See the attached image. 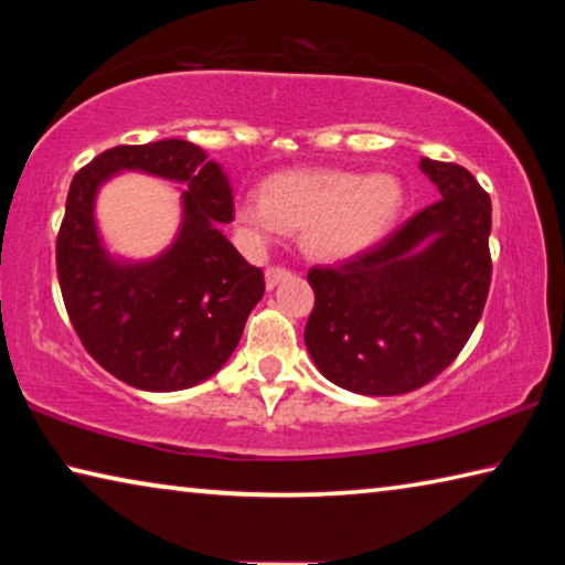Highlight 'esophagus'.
Listing matches in <instances>:
<instances>
[{
	"mask_svg": "<svg viewBox=\"0 0 565 565\" xmlns=\"http://www.w3.org/2000/svg\"><path fill=\"white\" fill-rule=\"evenodd\" d=\"M266 289H269V291H274L276 289V286H279L284 279H289V271H286V269H281V266H269V269H266Z\"/></svg>",
	"mask_w": 565,
	"mask_h": 565,
	"instance_id": "34e87169",
	"label": "esophagus"
}]
</instances>
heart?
I'll return each mask as SVG.
<instances>
[{
  "label": "heart",
  "instance_id": "1",
  "mask_svg": "<svg viewBox=\"0 0 565 565\" xmlns=\"http://www.w3.org/2000/svg\"><path fill=\"white\" fill-rule=\"evenodd\" d=\"M406 206L398 177L343 169L284 171L266 181L264 194L248 191L236 202V222L256 244L284 228H303L313 259L349 262L394 232Z\"/></svg>",
  "mask_w": 565,
  "mask_h": 565
}]
</instances>
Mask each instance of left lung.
Instances as JSON below:
<instances>
[{
    "label": "left lung",
    "mask_w": 565,
    "mask_h": 565,
    "mask_svg": "<svg viewBox=\"0 0 565 565\" xmlns=\"http://www.w3.org/2000/svg\"><path fill=\"white\" fill-rule=\"evenodd\" d=\"M436 204L337 269H311L303 341L313 363L361 396H396L436 379L463 349L491 284V199L458 164L420 159Z\"/></svg>",
    "instance_id": "left-lung-1"
}]
</instances>
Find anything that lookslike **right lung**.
Segmentation results:
<instances>
[{
  "instance_id": "right-lung-1",
  "label": "right lung",
  "mask_w": 565,
  "mask_h": 565,
  "mask_svg": "<svg viewBox=\"0 0 565 565\" xmlns=\"http://www.w3.org/2000/svg\"><path fill=\"white\" fill-rule=\"evenodd\" d=\"M137 170L179 183L182 218L170 246L129 260L103 242L96 196ZM234 218L226 171L186 139L114 147L76 171L56 238V271L72 327L92 359L141 391L191 388L212 379L264 296V274L222 232Z\"/></svg>"
}]
</instances>
